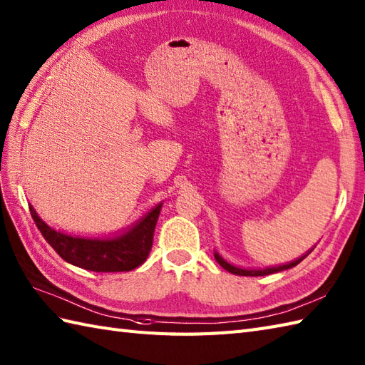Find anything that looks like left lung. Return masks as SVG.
<instances>
[{
  "instance_id": "1",
  "label": "left lung",
  "mask_w": 365,
  "mask_h": 365,
  "mask_svg": "<svg viewBox=\"0 0 365 365\" xmlns=\"http://www.w3.org/2000/svg\"><path fill=\"white\" fill-rule=\"evenodd\" d=\"M312 250V249H311ZM309 250V252H311ZM308 252V253H309ZM307 255H302L300 258H297L292 262H287V264H282V266H275V267H266V269H245V267H238V266H233L230 264V262H227L221 255H219L217 252H215V258L216 261L221 264L225 270H228L230 274H235V275H242V277H261V275H270V274H275V272H282V270H286V269H291L294 266H297L300 261H303L304 258L308 257Z\"/></svg>"
}]
</instances>
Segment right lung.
Wrapping results in <instances>:
<instances>
[{
	"instance_id": "obj_1",
	"label": "right lung",
	"mask_w": 365,
	"mask_h": 365,
	"mask_svg": "<svg viewBox=\"0 0 365 365\" xmlns=\"http://www.w3.org/2000/svg\"><path fill=\"white\" fill-rule=\"evenodd\" d=\"M162 210V203L144 215L129 230L113 238H82L57 232L41 221L32 205L31 216L40 233L58 255L73 266L93 272H129L141 266L154 241L155 224Z\"/></svg>"
}]
</instances>
